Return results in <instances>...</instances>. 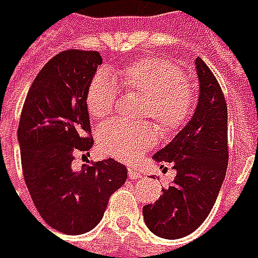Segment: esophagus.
I'll use <instances>...</instances> for the list:
<instances>
[{
  "mask_svg": "<svg viewBox=\"0 0 258 258\" xmlns=\"http://www.w3.org/2000/svg\"><path fill=\"white\" fill-rule=\"evenodd\" d=\"M128 178L133 180L140 179V178H142V173H140L139 170H136V169H131V167H128Z\"/></svg>",
  "mask_w": 258,
  "mask_h": 258,
  "instance_id": "obj_1",
  "label": "esophagus"
}]
</instances>
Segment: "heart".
<instances>
[{"instance_id": "heart-1", "label": "heart", "mask_w": 258, "mask_h": 258, "mask_svg": "<svg viewBox=\"0 0 258 258\" xmlns=\"http://www.w3.org/2000/svg\"><path fill=\"white\" fill-rule=\"evenodd\" d=\"M122 86L145 97L142 116H151L166 131L179 128L194 112L196 89L191 80L182 76L179 67L163 58L148 56L118 70ZM118 104V91L113 79L100 72L89 82L86 109L94 119H106ZM157 140L149 122L127 124L113 121L98 131V146L106 155L133 161Z\"/></svg>"}]
</instances>
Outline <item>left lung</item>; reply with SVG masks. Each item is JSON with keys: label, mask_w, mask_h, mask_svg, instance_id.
Listing matches in <instances>:
<instances>
[{"label": "left lung", "mask_w": 258, "mask_h": 258, "mask_svg": "<svg viewBox=\"0 0 258 258\" xmlns=\"http://www.w3.org/2000/svg\"><path fill=\"white\" fill-rule=\"evenodd\" d=\"M200 97L191 121L154 158L170 163L175 180L163 196L143 206L148 229L164 239L192 233L215 205L229 164L227 104L217 78L202 58L196 59Z\"/></svg>", "instance_id": "8db88e82"}]
</instances>
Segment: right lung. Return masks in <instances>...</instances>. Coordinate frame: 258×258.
I'll use <instances>...</instances> for the list:
<instances>
[{"label": "right lung", "instance_id": "add662e5", "mask_svg": "<svg viewBox=\"0 0 258 258\" xmlns=\"http://www.w3.org/2000/svg\"><path fill=\"white\" fill-rule=\"evenodd\" d=\"M101 55L70 49L34 79L22 107L18 139L24 178L40 217L56 232L82 234L104 215L110 196L127 180L113 158L73 170L76 152L91 149L86 92Z\"/></svg>", "mask_w": 258, "mask_h": 258}]
</instances>
